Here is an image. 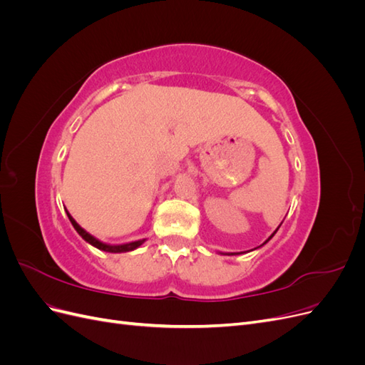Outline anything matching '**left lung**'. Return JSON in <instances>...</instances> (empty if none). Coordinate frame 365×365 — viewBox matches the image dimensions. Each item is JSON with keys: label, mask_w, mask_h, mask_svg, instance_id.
<instances>
[{"label": "left lung", "mask_w": 365, "mask_h": 365, "mask_svg": "<svg viewBox=\"0 0 365 365\" xmlns=\"http://www.w3.org/2000/svg\"><path fill=\"white\" fill-rule=\"evenodd\" d=\"M280 225H282V224H280ZM280 225H279V227H277V230H279V228H280ZM277 230H275V231H274V233H272V235H271V236H269V237H268V239H267V240H264V242H263V244H262V245H260V247H263V245H264V244H268V242H269V240H271V239H272V237H274V235H275V233H277ZM260 247H257V248H260ZM220 254H222V252H220ZM233 254H240V252H227V256H233Z\"/></svg>", "instance_id": "obj_1"}]
</instances>
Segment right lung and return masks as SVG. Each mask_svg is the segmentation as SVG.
Returning a JSON list of instances; mask_svg holds the SVG:
<instances>
[{
	"mask_svg": "<svg viewBox=\"0 0 365 365\" xmlns=\"http://www.w3.org/2000/svg\"><path fill=\"white\" fill-rule=\"evenodd\" d=\"M65 212H67V216H68V219H70V222L73 224V227H74V230L77 231V233H79V235L82 236V239H83V240H86L88 244H90V245L96 247L97 250H101V251H106V252H128V251H134V250H137L138 247H141L143 244H145V240H146V239H141V240L129 242V244H121V245H109V244H103L102 240L96 239L94 236H91L90 233H88V231H85L79 224H77L76 220L73 219V216L68 213V210H65Z\"/></svg>",
	"mask_w": 365,
	"mask_h": 365,
	"instance_id": "right-lung-1",
	"label": "right lung"
}]
</instances>
